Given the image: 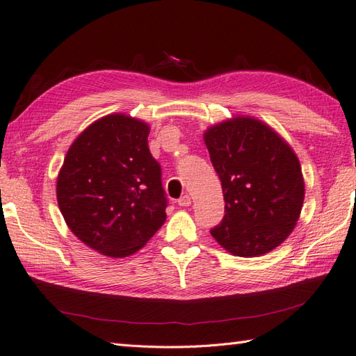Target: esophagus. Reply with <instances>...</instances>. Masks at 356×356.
Returning <instances> with one entry per match:
<instances>
[{
  "instance_id": "esophagus-1",
  "label": "esophagus",
  "mask_w": 356,
  "mask_h": 356,
  "mask_svg": "<svg viewBox=\"0 0 356 356\" xmlns=\"http://www.w3.org/2000/svg\"><path fill=\"white\" fill-rule=\"evenodd\" d=\"M177 204L180 207H190L191 205V197L188 195H185V196H182V197L177 200Z\"/></svg>"
}]
</instances>
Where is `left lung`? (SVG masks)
Segmentation results:
<instances>
[{"label": "left lung", "instance_id": "obj_1", "mask_svg": "<svg viewBox=\"0 0 356 356\" xmlns=\"http://www.w3.org/2000/svg\"><path fill=\"white\" fill-rule=\"evenodd\" d=\"M204 141L225 200L210 234L236 257L274 250L294 230L305 197L293 147L266 122L243 115L207 129Z\"/></svg>", "mask_w": 356, "mask_h": 356}]
</instances>
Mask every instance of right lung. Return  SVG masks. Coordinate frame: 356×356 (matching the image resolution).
Listing matches in <instances>:
<instances>
[{
	"label": "right lung",
	"instance_id": "right-lung-1",
	"mask_svg": "<svg viewBox=\"0 0 356 356\" xmlns=\"http://www.w3.org/2000/svg\"><path fill=\"white\" fill-rule=\"evenodd\" d=\"M149 131L126 113L102 116L73 141L57 176V204L70 230L106 257L135 254L166 219Z\"/></svg>",
	"mask_w": 356,
	"mask_h": 356
}]
</instances>
